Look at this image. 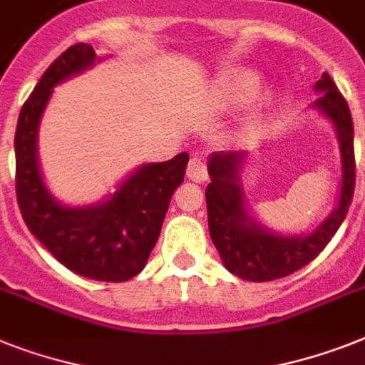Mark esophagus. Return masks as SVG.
Listing matches in <instances>:
<instances>
[{"mask_svg": "<svg viewBox=\"0 0 365 365\" xmlns=\"http://www.w3.org/2000/svg\"><path fill=\"white\" fill-rule=\"evenodd\" d=\"M186 175L194 182H205V180L209 179V171H207V165H205L201 158H192L188 168H186Z\"/></svg>", "mask_w": 365, "mask_h": 365, "instance_id": "34e87169", "label": "esophagus"}]
</instances>
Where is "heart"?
<instances>
[{
    "label": "heart",
    "instance_id": "obj_1",
    "mask_svg": "<svg viewBox=\"0 0 365 365\" xmlns=\"http://www.w3.org/2000/svg\"><path fill=\"white\" fill-rule=\"evenodd\" d=\"M259 86V76L252 71H244V68H237V71H231L224 76H220L216 81V93H218L220 101L224 104H230V106H239L244 104L246 101H250L254 96L255 89ZM270 104V95L264 93V95L259 96V101L255 102V106L246 113V117L242 119V132L250 134L254 132L259 125V119H261V111Z\"/></svg>",
    "mask_w": 365,
    "mask_h": 365
}]
</instances>
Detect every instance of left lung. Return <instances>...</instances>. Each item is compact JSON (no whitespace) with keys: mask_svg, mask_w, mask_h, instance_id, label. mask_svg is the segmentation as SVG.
Instances as JSON below:
<instances>
[{"mask_svg":"<svg viewBox=\"0 0 365 365\" xmlns=\"http://www.w3.org/2000/svg\"><path fill=\"white\" fill-rule=\"evenodd\" d=\"M319 98L315 111L332 123L341 158V182L336 209L309 233H278L269 230L248 209L240 171L246 153H212L209 156L210 182L205 190L210 239L222 263L231 274L246 282H272L297 272L317 257L332 239L349 212L354 192V149L352 119L347 102L334 80L323 72L313 86Z\"/></svg>","mask_w":365,"mask_h":365,"instance_id":"obj_1","label":"left lung"}]
</instances>
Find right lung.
Returning a JSON list of instances; mask_svg holds the SVG:
<instances>
[{"instance_id":"1","label":"right lung","mask_w":365,"mask_h":365,"mask_svg":"<svg viewBox=\"0 0 365 365\" xmlns=\"http://www.w3.org/2000/svg\"><path fill=\"white\" fill-rule=\"evenodd\" d=\"M98 61L91 44H74L46 68L22 106L14 134L16 197L27 230L68 270L96 282H126L145 269L171 195L185 180L188 153L138 165L98 203L53 197L38 164V126L53 87Z\"/></svg>"}]
</instances>
